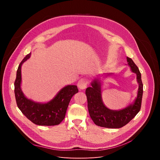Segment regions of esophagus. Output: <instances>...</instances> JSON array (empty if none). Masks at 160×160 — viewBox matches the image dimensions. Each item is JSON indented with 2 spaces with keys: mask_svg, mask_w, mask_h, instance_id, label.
<instances>
[{
  "mask_svg": "<svg viewBox=\"0 0 160 160\" xmlns=\"http://www.w3.org/2000/svg\"><path fill=\"white\" fill-rule=\"evenodd\" d=\"M89 83V81L88 79L86 78V77H83V78L80 79V80L78 82V88L80 89H84L87 88V86H88Z\"/></svg>",
  "mask_w": 160,
  "mask_h": 160,
  "instance_id": "1",
  "label": "esophagus"
}]
</instances>
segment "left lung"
<instances>
[{"label":"left lung","mask_w":160,"mask_h":160,"mask_svg":"<svg viewBox=\"0 0 160 160\" xmlns=\"http://www.w3.org/2000/svg\"><path fill=\"white\" fill-rule=\"evenodd\" d=\"M128 65L131 71L137 75V81L139 84L137 97L133 103L120 110H112L104 105L101 95V80L98 77L91 82V87L87 88L85 94L88 99V107L90 117L95 125L107 128H120L128 123L141 109L143 83L142 76L138 67L131 58L127 57ZM112 73L105 74L109 77Z\"/></svg>","instance_id":"8db88e82"}]
</instances>
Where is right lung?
Instances as JSON below:
<instances>
[{
    "mask_svg": "<svg viewBox=\"0 0 160 160\" xmlns=\"http://www.w3.org/2000/svg\"><path fill=\"white\" fill-rule=\"evenodd\" d=\"M31 57V52L19 64L14 81V95L18 109L30 121L38 125H59L65 117L71 98L78 93L77 85H68L62 88L51 100L39 103L28 99L21 89V67Z\"/></svg>",
    "mask_w": 160,
    "mask_h": 160,
    "instance_id": "right-lung-1",
    "label": "right lung"
}]
</instances>
